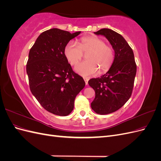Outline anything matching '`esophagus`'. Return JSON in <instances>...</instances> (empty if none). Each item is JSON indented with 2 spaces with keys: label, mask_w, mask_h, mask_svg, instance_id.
<instances>
[{
  "label": "esophagus",
  "mask_w": 161,
  "mask_h": 161,
  "mask_svg": "<svg viewBox=\"0 0 161 161\" xmlns=\"http://www.w3.org/2000/svg\"><path fill=\"white\" fill-rule=\"evenodd\" d=\"M83 79H84V80H85V84L86 85H87V84H88V81H89V79H88V78H86V77H84L83 78Z\"/></svg>",
  "instance_id": "1"
}]
</instances>
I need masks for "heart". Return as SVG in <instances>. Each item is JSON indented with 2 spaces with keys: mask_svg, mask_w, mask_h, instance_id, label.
I'll return each instance as SVG.
<instances>
[{
  "mask_svg": "<svg viewBox=\"0 0 161 161\" xmlns=\"http://www.w3.org/2000/svg\"><path fill=\"white\" fill-rule=\"evenodd\" d=\"M64 55L71 65H75L81 60L82 52H87L86 60L78 64L75 72L78 74L89 76L100 72L108 70L114 60V51L109 45L105 44V41L97 36H87L81 38L79 43L70 41L64 47Z\"/></svg>",
  "mask_w": 161,
  "mask_h": 161,
  "instance_id": "b5f03b06",
  "label": "heart"
}]
</instances>
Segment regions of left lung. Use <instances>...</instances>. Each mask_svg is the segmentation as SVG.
<instances>
[{
	"instance_id": "obj_1",
	"label": "left lung",
	"mask_w": 161,
	"mask_h": 161,
	"mask_svg": "<svg viewBox=\"0 0 161 161\" xmlns=\"http://www.w3.org/2000/svg\"><path fill=\"white\" fill-rule=\"evenodd\" d=\"M96 35L105 37L115 52L113 64L105 75L89 80L95 97L91 104L95 113L106 115L118 110L132 92L136 74L134 52L122 36L110 29H101Z\"/></svg>"
}]
</instances>
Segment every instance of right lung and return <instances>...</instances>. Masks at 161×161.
<instances>
[{
  "instance_id": "obj_1",
  "label": "right lung",
  "mask_w": 161,
  "mask_h": 161,
  "mask_svg": "<svg viewBox=\"0 0 161 161\" xmlns=\"http://www.w3.org/2000/svg\"><path fill=\"white\" fill-rule=\"evenodd\" d=\"M80 33L57 28L43 31L29 53L26 70L30 90L43 108L57 115L71 113L76 95L85 86L64 52L67 43Z\"/></svg>"
}]
</instances>
